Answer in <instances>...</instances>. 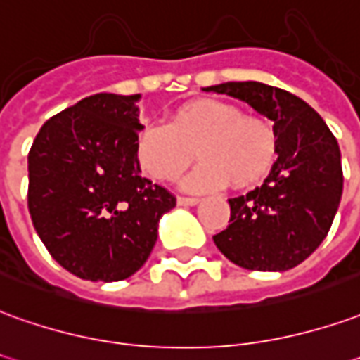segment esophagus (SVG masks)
<instances>
[{"mask_svg": "<svg viewBox=\"0 0 360 360\" xmlns=\"http://www.w3.org/2000/svg\"><path fill=\"white\" fill-rule=\"evenodd\" d=\"M177 205L179 206H195L198 205L197 197H179L177 198Z\"/></svg>", "mask_w": 360, "mask_h": 360, "instance_id": "esophagus-1", "label": "esophagus"}]
</instances>
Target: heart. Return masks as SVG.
I'll list each match as a JSON object with an SVG mask.
<instances>
[{
  "label": "heart",
  "instance_id": "heart-1",
  "mask_svg": "<svg viewBox=\"0 0 360 360\" xmlns=\"http://www.w3.org/2000/svg\"><path fill=\"white\" fill-rule=\"evenodd\" d=\"M193 148L200 162L185 177V187L212 191L228 181L243 187L269 169L276 136L267 119L243 115L236 103L198 99L175 110L169 124H144L136 138L138 163L158 181L179 177L193 160Z\"/></svg>",
  "mask_w": 360,
  "mask_h": 360
}]
</instances>
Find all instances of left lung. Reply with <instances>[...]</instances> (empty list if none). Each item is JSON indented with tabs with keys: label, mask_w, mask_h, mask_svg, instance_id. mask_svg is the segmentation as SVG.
<instances>
[{
	"label": "left lung",
	"mask_w": 360,
	"mask_h": 360,
	"mask_svg": "<svg viewBox=\"0 0 360 360\" xmlns=\"http://www.w3.org/2000/svg\"><path fill=\"white\" fill-rule=\"evenodd\" d=\"M205 91L230 95L273 120L278 154L273 169L248 195L228 198L230 224L214 243L250 271H288L318 250L343 193L341 152L328 124L292 93L259 84L228 82Z\"/></svg>",
	"instance_id": "left-lung-1"
}]
</instances>
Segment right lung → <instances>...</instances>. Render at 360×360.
I'll return each instance as SVG.
<instances>
[{"instance_id":"obj_1","label":"right lung","mask_w":360,"mask_h":360,"mask_svg":"<svg viewBox=\"0 0 360 360\" xmlns=\"http://www.w3.org/2000/svg\"><path fill=\"white\" fill-rule=\"evenodd\" d=\"M140 95L97 93L49 119L29 152V212L52 257L85 281H122L146 263L175 206L140 175Z\"/></svg>"}]
</instances>
